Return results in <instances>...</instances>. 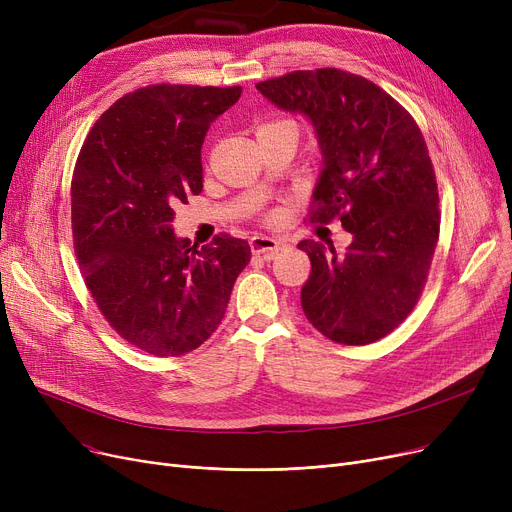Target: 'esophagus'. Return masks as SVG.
Instances as JSON below:
<instances>
[{
	"label": "esophagus",
	"mask_w": 512,
	"mask_h": 512,
	"mask_svg": "<svg viewBox=\"0 0 512 512\" xmlns=\"http://www.w3.org/2000/svg\"><path fill=\"white\" fill-rule=\"evenodd\" d=\"M251 251L255 255H263L265 259H272L274 255H278L282 249H286V242L278 240V238H272V236H263V234H257L251 238Z\"/></svg>",
	"instance_id": "esophagus-1"
}]
</instances>
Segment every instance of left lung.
Instances as JSON below:
<instances>
[{
  "label": "left lung",
  "instance_id": "obj_1",
  "mask_svg": "<svg viewBox=\"0 0 512 512\" xmlns=\"http://www.w3.org/2000/svg\"><path fill=\"white\" fill-rule=\"evenodd\" d=\"M257 89L315 128L324 170L311 222L340 218L353 234L344 255L299 242L311 259L307 319L348 346L388 336L417 305L440 234L436 172L417 122L371 80L338 68L297 70Z\"/></svg>",
  "mask_w": 512,
  "mask_h": 512
}]
</instances>
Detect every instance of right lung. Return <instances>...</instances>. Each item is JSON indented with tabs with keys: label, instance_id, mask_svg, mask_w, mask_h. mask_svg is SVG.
Segmentation results:
<instances>
[{
	"label": "right lung",
	"instance_id": "1",
	"mask_svg": "<svg viewBox=\"0 0 512 512\" xmlns=\"http://www.w3.org/2000/svg\"><path fill=\"white\" fill-rule=\"evenodd\" d=\"M240 87L149 85L120 97L91 128L72 174V236L99 311L155 357L195 351L224 319L251 261L247 240L197 249L172 228L174 205L203 191L201 147Z\"/></svg>",
	"mask_w": 512,
	"mask_h": 512
}]
</instances>
